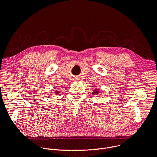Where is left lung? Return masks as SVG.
Returning <instances> with one entry per match:
<instances>
[{
  "instance_id": "8db88e82",
  "label": "left lung",
  "mask_w": 157,
  "mask_h": 157,
  "mask_svg": "<svg viewBox=\"0 0 157 157\" xmlns=\"http://www.w3.org/2000/svg\"><path fill=\"white\" fill-rule=\"evenodd\" d=\"M99 92L98 90H94V91L92 92V94L96 95V94H99Z\"/></svg>"
}]
</instances>
